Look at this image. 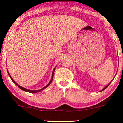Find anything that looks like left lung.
Wrapping results in <instances>:
<instances>
[{
    "mask_svg": "<svg viewBox=\"0 0 123 123\" xmlns=\"http://www.w3.org/2000/svg\"><path fill=\"white\" fill-rule=\"evenodd\" d=\"M115 75H116V74H115ZM114 78H115V77H114ZM114 78H113V79H114ZM113 80H111V81H110V83H109V84H108V85H106V86H105V87H104V88H103L102 90H100V92H102V91H103V90H105V89H106V88H108V86H109V84H110V83H111V81H113Z\"/></svg>",
    "mask_w": 123,
    "mask_h": 123,
    "instance_id": "obj_1",
    "label": "left lung"
}]
</instances>
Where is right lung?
<instances>
[{"label":"right lung","mask_w":123,"mask_h":123,"mask_svg":"<svg viewBox=\"0 0 123 123\" xmlns=\"http://www.w3.org/2000/svg\"><path fill=\"white\" fill-rule=\"evenodd\" d=\"M56 68V66L54 68V69H53V72H52V75H51V80H50V81H49V83L48 84L46 85V86H45L44 87V88H43L42 89H39V90H30V89H26V88H23V87H22V86H20V85H19V84H18L15 82V81L14 80H13V78H12V76H10V74H9V72H8V69H7V72H8V74H9V76H10V79H12V80L13 81V83H15L16 85H17L19 87V88L20 89H22V90H24V91H25V92H30V93H36V92H40L41 91H42V90H44L45 89V88H47L48 86H49V85L50 84H51V83L52 82V81H53V75H54V71H55V68Z\"/></svg>","instance_id":"obj_1"}]
</instances>
